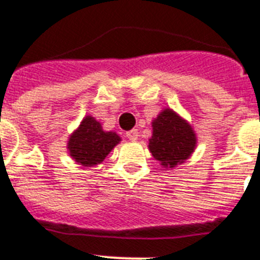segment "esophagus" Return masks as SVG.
I'll return each instance as SVG.
<instances>
[{
    "label": "esophagus",
    "mask_w": 260,
    "mask_h": 260,
    "mask_svg": "<svg viewBox=\"0 0 260 260\" xmlns=\"http://www.w3.org/2000/svg\"><path fill=\"white\" fill-rule=\"evenodd\" d=\"M125 136H126V139H129V140H132V141L137 140V137H139V131L137 129L128 131V132L125 134Z\"/></svg>",
    "instance_id": "1"
}]
</instances>
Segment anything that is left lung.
I'll list each match as a JSON object with an SVG mask.
<instances>
[{
  "instance_id": "8db88e82",
  "label": "left lung",
  "mask_w": 260,
  "mask_h": 260,
  "mask_svg": "<svg viewBox=\"0 0 260 260\" xmlns=\"http://www.w3.org/2000/svg\"><path fill=\"white\" fill-rule=\"evenodd\" d=\"M149 150L164 167L174 168L193 153L196 135L191 126L172 110H164L152 123Z\"/></svg>"
}]
</instances>
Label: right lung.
I'll use <instances>...</instances> for the list:
<instances>
[{"mask_svg":"<svg viewBox=\"0 0 260 260\" xmlns=\"http://www.w3.org/2000/svg\"><path fill=\"white\" fill-rule=\"evenodd\" d=\"M119 141L120 137L115 132H104L99 121L87 116L70 137L69 150L76 162L92 167L102 162Z\"/></svg>","mask_w":260,"mask_h":260,"instance_id":"obj_1","label":"right lung"}]
</instances>
